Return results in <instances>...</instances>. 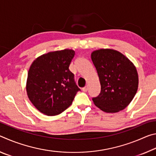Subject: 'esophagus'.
Returning <instances> with one entry per match:
<instances>
[{
	"label": "esophagus",
	"instance_id": "1",
	"mask_svg": "<svg viewBox=\"0 0 156 156\" xmlns=\"http://www.w3.org/2000/svg\"><path fill=\"white\" fill-rule=\"evenodd\" d=\"M88 88H89V86L88 85H86L85 87H84L82 89H83V91L85 92V91H87L88 90Z\"/></svg>",
	"mask_w": 156,
	"mask_h": 156
}]
</instances>
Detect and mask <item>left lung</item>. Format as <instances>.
I'll return each instance as SVG.
<instances>
[{
	"label": "left lung",
	"mask_w": 156,
	"mask_h": 156,
	"mask_svg": "<svg viewBox=\"0 0 156 156\" xmlns=\"http://www.w3.org/2000/svg\"><path fill=\"white\" fill-rule=\"evenodd\" d=\"M92 62L98 75L101 91L94 103L107 113H116L128 106L138 87L136 68L122 53L100 49L91 53Z\"/></svg>",
	"instance_id": "obj_1"
}]
</instances>
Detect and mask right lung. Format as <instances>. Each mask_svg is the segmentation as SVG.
<instances>
[{
	"label": "right lung",
	"mask_w": 156,
	"mask_h": 156,
	"mask_svg": "<svg viewBox=\"0 0 156 156\" xmlns=\"http://www.w3.org/2000/svg\"><path fill=\"white\" fill-rule=\"evenodd\" d=\"M74 55L73 50L68 49L49 52L31 65L26 90L39 112L50 116L58 115L72 104L80 91L69 68Z\"/></svg>",
	"instance_id": "obj_1"
}]
</instances>
